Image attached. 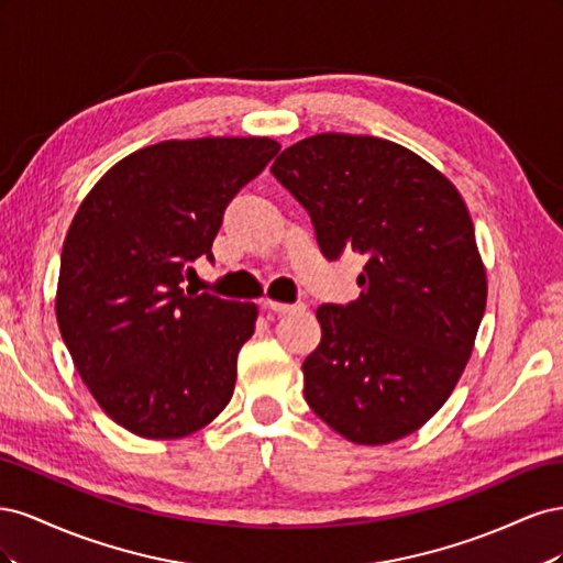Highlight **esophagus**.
<instances>
[{
  "instance_id": "esophagus-1",
  "label": "esophagus",
  "mask_w": 563,
  "mask_h": 563,
  "mask_svg": "<svg viewBox=\"0 0 563 563\" xmlns=\"http://www.w3.org/2000/svg\"><path fill=\"white\" fill-rule=\"evenodd\" d=\"M263 308L267 310V312H275V314H294V312H300V310H305V305L302 302H277V300H269V298H265L263 300Z\"/></svg>"
}]
</instances>
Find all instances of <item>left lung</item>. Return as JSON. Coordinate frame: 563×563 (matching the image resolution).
I'll use <instances>...</instances> for the list:
<instances>
[{"mask_svg": "<svg viewBox=\"0 0 563 563\" xmlns=\"http://www.w3.org/2000/svg\"><path fill=\"white\" fill-rule=\"evenodd\" d=\"M272 176L310 213L329 261L366 255L362 296L317 310L305 401L354 444L416 432L463 376L486 310L463 197L416 152L373 135H312L286 147Z\"/></svg>", "mask_w": 563, "mask_h": 563, "instance_id": "1", "label": "left lung"}]
</instances>
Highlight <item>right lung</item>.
Segmentation results:
<instances>
[{"label":"right lung","instance_id":"right-lung-1","mask_svg":"<svg viewBox=\"0 0 563 563\" xmlns=\"http://www.w3.org/2000/svg\"><path fill=\"white\" fill-rule=\"evenodd\" d=\"M279 152L272 139L164 141L114 164L67 230L56 319L100 408L145 439H180L232 399L253 302L197 294L234 195Z\"/></svg>","mask_w":563,"mask_h":563}]
</instances>
